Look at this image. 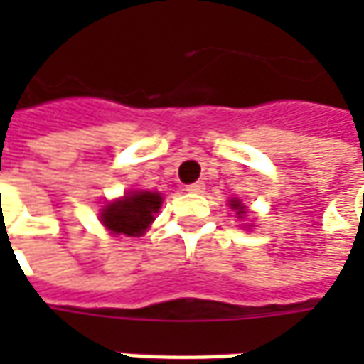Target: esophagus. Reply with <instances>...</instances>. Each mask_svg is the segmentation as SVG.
I'll return each mask as SVG.
<instances>
[{"mask_svg":"<svg viewBox=\"0 0 364 364\" xmlns=\"http://www.w3.org/2000/svg\"><path fill=\"white\" fill-rule=\"evenodd\" d=\"M185 191H187V193H203V191H205V183L203 181L191 183V185H187V187H185Z\"/></svg>","mask_w":364,"mask_h":364,"instance_id":"1","label":"esophagus"}]
</instances>
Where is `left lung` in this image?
I'll list each match as a JSON object with an SVG mask.
<instances>
[{"label": "left lung", "instance_id": "1", "mask_svg": "<svg viewBox=\"0 0 364 364\" xmlns=\"http://www.w3.org/2000/svg\"><path fill=\"white\" fill-rule=\"evenodd\" d=\"M228 205H230V208H232V210L236 213V218H244V216H245V206L242 205V200H240V198H232Z\"/></svg>", "mask_w": 364, "mask_h": 364}]
</instances>
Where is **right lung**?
Masks as SVG:
<instances>
[{
  "instance_id": "right-lung-1",
  "label": "right lung",
  "mask_w": 364,
  "mask_h": 364,
  "mask_svg": "<svg viewBox=\"0 0 364 364\" xmlns=\"http://www.w3.org/2000/svg\"><path fill=\"white\" fill-rule=\"evenodd\" d=\"M161 203L164 197L156 191H130L122 198L105 206L101 210V222L114 236H142L150 228Z\"/></svg>"
}]
</instances>
